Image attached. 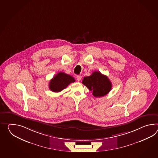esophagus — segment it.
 Here are the masks:
<instances>
[{
  "label": "esophagus",
  "mask_w": 158,
  "mask_h": 158,
  "mask_svg": "<svg viewBox=\"0 0 158 158\" xmlns=\"http://www.w3.org/2000/svg\"><path fill=\"white\" fill-rule=\"evenodd\" d=\"M76 78H77V81H81V75H78Z\"/></svg>",
  "instance_id": "1"
}]
</instances>
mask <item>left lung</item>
Instances as JSON below:
<instances>
[{"label":"left lung","mask_w":158,"mask_h":158,"mask_svg":"<svg viewBox=\"0 0 158 158\" xmlns=\"http://www.w3.org/2000/svg\"><path fill=\"white\" fill-rule=\"evenodd\" d=\"M82 83L92 91V95L96 98L107 95L112 87L108 77L97 71L90 76L84 77Z\"/></svg>","instance_id":"8db88e82"}]
</instances>
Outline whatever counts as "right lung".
Masks as SVG:
<instances>
[{
    "label": "right lung",
    "mask_w": 158,
    "mask_h": 158,
    "mask_svg": "<svg viewBox=\"0 0 158 158\" xmlns=\"http://www.w3.org/2000/svg\"><path fill=\"white\" fill-rule=\"evenodd\" d=\"M75 79L70 75L60 72L55 75V77L49 83V88L52 91L59 92L71 83L75 82Z\"/></svg>",
    "instance_id": "add662e5"
}]
</instances>
